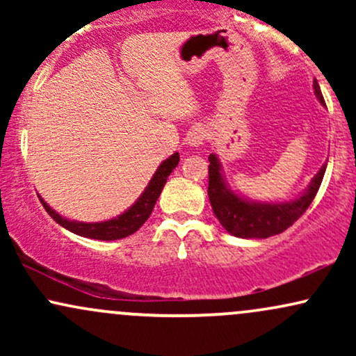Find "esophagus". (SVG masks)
I'll return each mask as SVG.
<instances>
[{"instance_id":"34e87169","label":"esophagus","mask_w":356,"mask_h":356,"mask_svg":"<svg viewBox=\"0 0 356 356\" xmlns=\"http://www.w3.org/2000/svg\"><path fill=\"white\" fill-rule=\"evenodd\" d=\"M204 140H206V130H204V127L201 125L192 127L186 136L187 145L191 147H201L204 144Z\"/></svg>"}]
</instances>
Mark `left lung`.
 <instances>
[{"label":"left lung","instance_id":"left-lung-1","mask_svg":"<svg viewBox=\"0 0 356 356\" xmlns=\"http://www.w3.org/2000/svg\"><path fill=\"white\" fill-rule=\"evenodd\" d=\"M313 90L320 104L326 107L318 81L313 83ZM325 170L326 164H323L321 169L309 181L308 187L289 201H252L246 195H241L231 189L218 154L212 152L209 155V189H207V194H209L214 216L229 234L241 239H266L275 234H281L305 214V211L308 209L318 189H320Z\"/></svg>","mask_w":356,"mask_h":356}]
</instances>
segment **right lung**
Returning <instances> with one entry per match:
<instances>
[{
  "mask_svg": "<svg viewBox=\"0 0 356 356\" xmlns=\"http://www.w3.org/2000/svg\"><path fill=\"white\" fill-rule=\"evenodd\" d=\"M179 159L181 157H179L177 152L170 155L169 159H165V161L157 167L152 179H150L144 192L140 194V197H138L129 209L122 212V214H118L117 218L100 220V222H81V220H72L63 218V216L58 214L53 207H50L43 201L42 195H38V197L48 214L53 218V220L58 222L61 227H65V229L73 232V234L100 241L122 239L134 234V232L149 219V216L152 214L155 202H157L159 195H161V192L164 189L167 182V177H169V175L172 174V170L177 167Z\"/></svg>",
  "mask_w": 356,
  "mask_h": 356,
  "instance_id": "1",
  "label": "right lung"
}]
</instances>
